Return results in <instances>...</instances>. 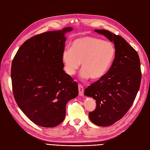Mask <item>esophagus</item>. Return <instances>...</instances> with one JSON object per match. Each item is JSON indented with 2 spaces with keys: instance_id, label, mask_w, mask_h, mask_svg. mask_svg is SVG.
I'll return each instance as SVG.
<instances>
[{
  "instance_id": "esophagus-1",
  "label": "esophagus",
  "mask_w": 150,
  "mask_h": 150,
  "mask_svg": "<svg viewBox=\"0 0 150 150\" xmlns=\"http://www.w3.org/2000/svg\"><path fill=\"white\" fill-rule=\"evenodd\" d=\"M78 90H79V96H83L84 95V88L83 86L81 84H79L78 85Z\"/></svg>"
}]
</instances>
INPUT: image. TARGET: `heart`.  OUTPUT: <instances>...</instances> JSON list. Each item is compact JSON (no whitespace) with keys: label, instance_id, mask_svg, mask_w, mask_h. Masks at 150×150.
I'll list each match as a JSON object with an SVG mask.
<instances>
[{"label":"heart","instance_id":"heart-1","mask_svg":"<svg viewBox=\"0 0 150 150\" xmlns=\"http://www.w3.org/2000/svg\"><path fill=\"white\" fill-rule=\"evenodd\" d=\"M115 55L116 48L112 42L93 36H84L74 40L71 48L63 51L62 60L69 75L75 74L81 62V77L96 80L107 73Z\"/></svg>","mask_w":150,"mask_h":150}]
</instances>
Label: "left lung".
<instances>
[{"mask_svg": "<svg viewBox=\"0 0 150 150\" xmlns=\"http://www.w3.org/2000/svg\"><path fill=\"white\" fill-rule=\"evenodd\" d=\"M94 30L113 42L116 48L110 69L84 91L96 102V109L89 113L91 121L108 126L121 120L132 106L142 80L140 60L136 50L121 36L104 29Z\"/></svg>", "mask_w": 150, "mask_h": 150, "instance_id": "obj_1", "label": "left lung"}]
</instances>
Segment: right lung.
Instances as JSON below:
<instances>
[{"label":"right lung","instance_id":"1","mask_svg":"<svg viewBox=\"0 0 150 150\" xmlns=\"http://www.w3.org/2000/svg\"><path fill=\"white\" fill-rule=\"evenodd\" d=\"M49 31L30 38L13 59L11 79L18 106L35 124L55 127L63 121L67 102L78 95L76 81L63 70L67 32Z\"/></svg>","mask_w":150,"mask_h":150}]
</instances>
